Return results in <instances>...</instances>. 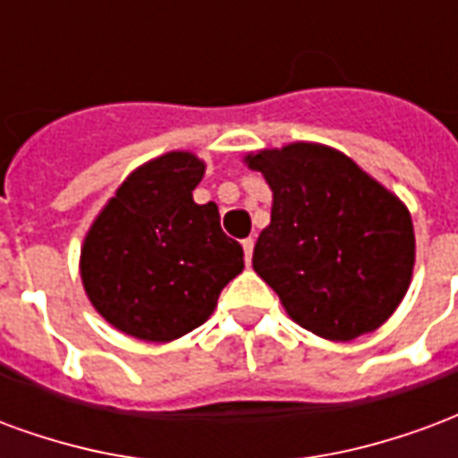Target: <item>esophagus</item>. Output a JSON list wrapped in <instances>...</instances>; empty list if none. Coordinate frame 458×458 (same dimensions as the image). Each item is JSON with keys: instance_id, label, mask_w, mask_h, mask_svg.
<instances>
[{"instance_id": "1", "label": "esophagus", "mask_w": 458, "mask_h": 458, "mask_svg": "<svg viewBox=\"0 0 458 458\" xmlns=\"http://www.w3.org/2000/svg\"><path fill=\"white\" fill-rule=\"evenodd\" d=\"M243 253H246V261L251 263V256H253V239H243Z\"/></svg>"}]
</instances>
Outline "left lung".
Wrapping results in <instances>:
<instances>
[{
    "mask_svg": "<svg viewBox=\"0 0 458 458\" xmlns=\"http://www.w3.org/2000/svg\"><path fill=\"white\" fill-rule=\"evenodd\" d=\"M273 190L253 270L307 332L349 342L378 329L405 298L415 233L398 197L344 153L293 143L246 158Z\"/></svg>",
    "mask_w": 458,
    "mask_h": 458,
    "instance_id": "obj_1",
    "label": "left lung"
}]
</instances>
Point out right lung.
Masks as SVG:
<instances>
[{
    "label": "right lung",
    "mask_w": 458,
    "mask_h": 458,
    "mask_svg": "<svg viewBox=\"0 0 458 458\" xmlns=\"http://www.w3.org/2000/svg\"><path fill=\"white\" fill-rule=\"evenodd\" d=\"M205 163L165 153L131 173L82 246V283L97 312L143 342H173L212 315L243 268L242 243L215 202L195 205Z\"/></svg>",
    "instance_id": "add662e5"
}]
</instances>
